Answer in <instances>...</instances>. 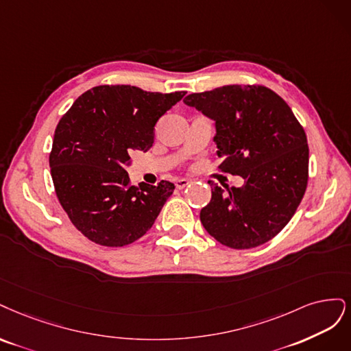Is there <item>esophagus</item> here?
Returning <instances> with one entry per match:
<instances>
[{"label": "esophagus", "instance_id": "1", "mask_svg": "<svg viewBox=\"0 0 351 351\" xmlns=\"http://www.w3.org/2000/svg\"><path fill=\"white\" fill-rule=\"evenodd\" d=\"M175 185H176V188L178 189H184V188H186L188 185H189V180L188 179H178L176 182H175Z\"/></svg>", "mask_w": 351, "mask_h": 351}]
</instances>
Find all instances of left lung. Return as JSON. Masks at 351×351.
<instances>
[{
    "label": "left lung",
    "instance_id": "1",
    "mask_svg": "<svg viewBox=\"0 0 351 351\" xmlns=\"http://www.w3.org/2000/svg\"><path fill=\"white\" fill-rule=\"evenodd\" d=\"M184 101L216 121L220 171L245 179L243 186L228 192L210 180L211 201L199 213L204 229L233 250L271 241L296 213L308 186L303 127L286 101L264 86H223Z\"/></svg>",
    "mask_w": 351,
    "mask_h": 351
}]
</instances>
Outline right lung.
<instances>
[{
  "label": "right lung",
  "instance_id": "right-lung-1",
  "mask_svg": "<svg viewBox=\"0 0 351 351\" xmlns=\"http://www.w3.org/2000/svg\"><path fill=\"white\" fill-rule=\"evenodd\" d=\"M185 92H145L135 86H97L78 97L56 125L49 154L60 204L87 239L125 246L144 236L175 185H131L134 152L154 143V125Z\"/></svg>",
  "mask_w": 351,
  "mask_h": 351
}]
</instances>
